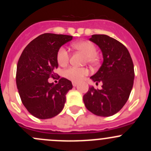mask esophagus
<instances>
[{
    "label": "esophagus",
    "mask_w": 151,
    "mask_h": 151,
    "mask_svg": "<svg viewBox=\"0 0 151 151\" xmlns=\"http://www.w3.org/2000/svg\"><path fill=\"white\" fill-rule=\"evenodd\" d=\"M72 85H73V86L74 87H76V86H77V85H78V83H72Z\"/></svg>",
    "instance_id": "34e87169"
}]
</instances>
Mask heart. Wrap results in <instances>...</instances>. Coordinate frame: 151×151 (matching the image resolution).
Masks as SVG:
<instances>
[{
	"label": "heart",
	"mask_w": 151,
	"mask_h": 151,
	"mask_svg": "<svg viewBox=\"0 0 151 151\" xmlns=\"http://www.w3.org/2000/svg\"><path fill=\"white\" fill-rule=\"evenodd\" d=\"M72 47L76 50L82 52L86 55V61L91 64H96L99 62L97 50L95 45L89 41H80L72 44ZM57 60L60 66H66L69 60V53L65 47H62L57 53ZM89 73L88 68L70 67L64 71V76L73 82H80L84 79Z\"/></svg>",
	"instance_id": "obj_1"
}]
</instances>
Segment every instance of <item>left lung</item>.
<instances>
[{
  "instance_id": "1",
  "label": "left lung",
  "mask_w": 151,
  "mask_h": 151,
  "mask_svg": "<svg viewBox=\"0 0 151 151\" xmlns=\"http://www.w3.org/2000/svg\"><path fill=\"white\" fill-rule=\"evenodd\" d=\"M90 41L98 45L103 55V63L91 79L96 84L102 83L101 90L90 87L83 96L87 109L101 117L119 112L132 91L134 79L132 59L126 47L106 35H92Z\"/></svg>"
}]
</instances>
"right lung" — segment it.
<instances>
[{"label": "right lung", "instance_id": "add662e5", "mask_svg": "<svg viewBox=\"0 0 151 151\" xmlns=\"http://www.w3.org/2000/svg\"><path fill=\"white\" fill-rule=\"evenodd\" d=\"M72 38L44 33L30 42L21 54L17 66V86L22 104L36 118H53L63 109L66 93L73 87L71 82L61 78L55 85L48 79L54 77V70L58 67V51Z\"/></svg>", "mask_w": 151, "mask_h": 151}]
</instances>
